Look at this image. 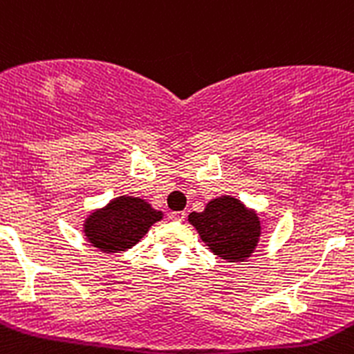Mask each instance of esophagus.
<instances>
[{"instance_id": "34e87169", "label": "esophagus", "mask_w": 354, "mask_h": 354, "mask_svg": "<svg viewBox=\"0 0 354 354\" xmlns=\"http://www.w3.org/2000/svg\"><path fill=\"white\" fill-rule=\"evenodd\" d=\"M171 218L176 220V222H183L185 218H187V213L185 211H174V213H171Z\"/></svg>"}]
</instances>
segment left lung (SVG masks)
<instances>
[{
    "label": "left lung",
    "mask_w": 354,
    "mask_h": 354,
    "mask_svg": "<svg viewBox=\"0 0 354 354\" xmlns=\"http://www.w3.org/2000/svg\"><path fill=\"white\" fill-rule=\"evenodd\" d=\"M188 222L214 255L223 260H246L260 237V220L234 197L211 201L203 213H190Z\"/></svg>",
    "instance_id": "1"
}]
</instances>
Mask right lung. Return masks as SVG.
<instances>
[{"label":"right lung","mask_w":354,"mask_h":354,"mask_svg":"<svg viewBox=\"0 0 354 354\" xmlns=\"http://www.w3.org/2000/svg\"><path fill=\"white\" fill-rule=\"evenodd\" d=\"M160 218V211L138 197H118L88 216L85 236L101 252L118 253L134 246Z\"/></svg>","instance_id":"obj_1"}]
</instances>
